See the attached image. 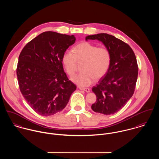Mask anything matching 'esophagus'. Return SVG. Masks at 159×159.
I'll return each instance as SVG.
<instances>
[{"label":"esophagus","mask_w":159,"mask_h":159,"mask_svg":"<svg viewBox=\"0 0 159 159\" xmlns=\"http://www.w3.org/2000/svg\"><path fill=\"white\" fill-rule=\"evenodd\" d=\"M78 88H79V89H80L81 91H85L86 92H90L89 88H82V87H79Z\"/></svg>","instance_id":"obj_1"}]
</instances>
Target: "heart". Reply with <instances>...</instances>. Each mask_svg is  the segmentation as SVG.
I'll list each match as a JSON object with an SVG mask.
<instances>
[{"label":"heart","mask_w":159,"mask_h":159,"mask_svg":"<svg viewBox=\"0 0 159 159\" xmlns=\"http://www.w3.org/2000/svg\"><path fill=\"white\" fill-rule=\"evenodd\" d=\"M111 61L110 50L98 47L89 42H82L75 46L73 52L66 51L62 59L63 66L69 76H72L77 68V62L83 64L80 73L71 78L77 85L85 87L91 85L94 80H100L108 72Z\"/></svg>","instance_id":"1"}]
</instances>
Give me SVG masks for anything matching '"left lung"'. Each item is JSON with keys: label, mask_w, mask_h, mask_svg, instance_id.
Returning a JSON list of instances; mask_svg holds the SVG:
<instances>
[{"label": "left lung", "mask_w": 159, "mask_h": 159, "mask_svg": "<svg viewBox=\"0 0 159 159\" xmlns=\"http://www.w3.org/2000/svg\"><path fill=\"white\" fill-rule=\"evenodd\" d=\"M88 40L102 42L111 56L108 72L92 88L97 101L92 105V110L113 114L125 105L134 93L138 70L135 53L128 44L108 34L88 35L86 40Z\"/></svg>", "instance_id": "left-lung-1"}]
</instances>
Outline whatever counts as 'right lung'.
Here are the masks:
<instances>
[{
  "label": "right lung",
  "mask_w": 159,
  "mask_h": 159,
  "mask_svg": "<svg viewBox=\"0 0 159 159\" xmlns=\"http://www.w3.org/2000/svg\"><path fill=\"white\" fill-rule=\"evenodd\" d=\"M73 35L45 32L24 47L16 75L24 98L37 113L48 116L65 108L76 86L64 72L62 56L75 42Z\"/></svg>",
  "instance_id": "right-lung-1"
}]
</instances>
